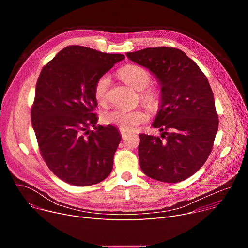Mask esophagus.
<instances>
[{
    "instance_id": "1",
    "label": "esophagus",
    "mask_w": 248,
    "mask_h": 248,
    "mask_svg": "<svg viewBox=\"0 0 248 248\" xmlns=\"http://www.w3.org/2000/svg\"><path fill=\"white\" fill-rule=\"evenodd\" d=\"M120 132H121V135L123 138L125 137V135L128 133V131H126L125 129H123V128H120Z\"/></svg>"
}]
</instances>
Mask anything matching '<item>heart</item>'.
Instances as JSON below:
<instances>
[{"instance_id": "obj_1", "label": "heart", "mask_w": 248, "mask_h": 248, "mask_svg": "<svg viewBox=\"0 0 248 248\" xmlns=\"http://www.w3.org/2000/svg\"><path fill=\"white\" fill-rule=\"evenodd\" d=\"M119 75L124 81L137 91H143L151 82V77L147 70L136 64H128L123 67ZM110 82L111 78L109 75H103L97 79L94 86V95L99 103H104L107 99ZM141 98L151 109H156L159 106L160 93L154 88L144 91L141 95ZM102 119L106 124L117 125L125 130H130L145 123L147 121V115L141 110L129 111L118 108L105 112Z\"/></svg>"}]
</instances>
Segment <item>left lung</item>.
Returning <instances> with one entry per match:
<instances>
[{
  "instance_id": "obj_1",
  "label": "left lung",
  "mask_w": 248,
  "mask_h": 248,
  "mask_svg": "<svg viewBox=\"0 0 248 248\" xmlns=\"http://www.w3.org/2000/svg\"><path fill=\"white\" fill-rule=\"evenodd\" d=\"M126 56L148 68L161 86L160 109L152 124L161 137L139 134L140 168L149 178L163 183L185 181L204 165L218 131L208 79L180 49L146 48Z\"/></svg>"
}]
</instances>
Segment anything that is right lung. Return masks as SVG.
<instances>
[{"label": "right lung", "mask_w": 248, "mask_h": 248, "mask_svg": "<svg viewBox=\"0 0 248 248\" xmlns=\"http://www.w3.org/2000/svg\"><path fill=\"white\" fill-rule=\"evenodd\" d=\"M124 59L83 46L60 51L41 70L31 123L42 158L59 179L77 186L104 181L122 139L117 127L98 125L94 86ZM94 127L91 131L90 127Z\"/></svg>", "instance_id": "1"}]
</instances>
